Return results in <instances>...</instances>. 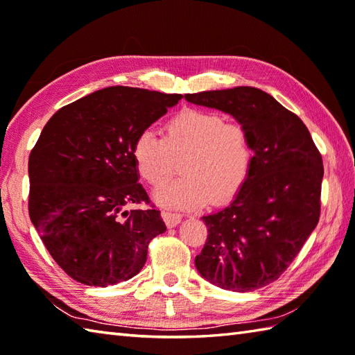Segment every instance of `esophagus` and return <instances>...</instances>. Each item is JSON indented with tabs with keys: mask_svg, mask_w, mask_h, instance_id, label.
Segmentation results:
<instances>
[{
	"mask_svg": "<svg viewBox=\"0 0 355 355\" xmlns=\"http://www.w3.org/2000/svg\"><path fill=\"white\" fill-rule=\"evenodd\" d=\"M163 220L166 223L168 227H175L183 220V215L182 214H175V212H169V210H163L162 212Z\"/></svg>",
	"mask_w": 355,
	"mask_h": 355,
	"instance_id": "1",
	"label": "esophagus"
}]
</instances>
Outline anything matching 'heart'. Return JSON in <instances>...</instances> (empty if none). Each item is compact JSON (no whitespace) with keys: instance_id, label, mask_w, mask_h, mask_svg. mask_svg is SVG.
I'll return each instance as SVG.
<instances>
[{"instance_id":"1","label":"heart","mask_w":355,"mask_h":355,"mask_svg":"<svg viewBox=\"0 0 355 355\" xmlns=\"http://www.w3.org/2000/svg\"><path fill=\"white\" fill-rule=\"evenodd\" d=\"M180 164L182 178L162 186L155 200L169 207L197 209L207 201L221 205L235 197L248 177L253 145L239 123H225L221 114L187 108L163 126V140L145 130L132 143L139 175L150 186L169 180Z\"/></svg>"}]
</instances>
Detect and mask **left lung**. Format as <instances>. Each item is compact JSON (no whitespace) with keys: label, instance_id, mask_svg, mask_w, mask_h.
Wrapping results in <instances>:
<instances>
[{"label":"left lung","instance_id":"1","mask_svg":"<svg viewBox=\"0 0 355 355\" xmlns=\"http://www.w3.org/2000/svg\"><path fill=\"white\" fill-rule=\"evenodd\" d=\"M184 99L235 117L254 153L235 200L202 216L209 235L195 266L224 290H258L288 268L319 223L322 155L302 120L259 88L215 89Z\"/></svg>","mask_w":355,"mask_h":355}]
</instances>
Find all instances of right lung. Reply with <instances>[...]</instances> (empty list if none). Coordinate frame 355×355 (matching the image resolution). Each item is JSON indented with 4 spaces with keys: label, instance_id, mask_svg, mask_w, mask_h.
<instances>
[{
    "label": "right lung",
    "instance_id": "add662e5",
    "mask_svg": "<svg viewBox=\"0 0 355 355\" xmlns=\"http://www.w3.org/2000/svg\"><path fill=\"white\" fill-rule=\"evenodd\" d=\"M182 94L110 87L56 111L28 157V215L51 258L74 281L107 286L146 262L166 230L132 158L135 137Z\"/></svg>",
    "mask_w": 355,
    "mask_h": 355
}]
</instances>
